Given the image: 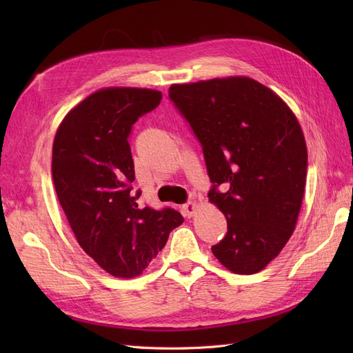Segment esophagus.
Segmentation results:
<instances>
[{"instance_id": "1", "label": "esophagus", "mask_w": 353, "mask_h": 353, "mask_svg": "<svg viewBox=\"0 0 353 353\" xmlns=\"http://www.w3.org/2000/svg\"><path fill=\"white\" fill-rule=\"evenodd\" d=\"M196 209H197L196 201H188V203H185V205L183 206V215L187 216V218H191V216L194 215Z\"/></svg>"}]
</instances>
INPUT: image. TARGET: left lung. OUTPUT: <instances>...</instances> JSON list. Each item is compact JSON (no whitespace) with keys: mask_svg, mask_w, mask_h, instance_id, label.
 I'll use <instances>...</instances> for the list:
<instances>
[{"mask_svg":"<svg viewBox=\"0 0 353 353\" xmlns=\"http://www.w3.org/2000/svg\"><path fill=\"white\" fill-rule=\"evenodd\" d=\"M169 97L203 145L215 184L209 201L227 218V236L212 253L234 274L262 271L301 213L307 169L301 123L279 94L249 77L172 83Z\"/></svg>","mask_w":353,"mask_h":353,"instance_id":"1","label":"left lung"}]
</instances>
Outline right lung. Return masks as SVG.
<instances>
[{
	"label": "right lung",
	"instance_id": "add662e5",
	"mask_svg": "<svg viewBox=\"0 0 353 353\" xmlns=\"http://www.w3.org/2000/svg\"><path fill=\"white\" fill-rule=\"evenodd\" d=\"M160 100L157 90L101 88L65 116L52 143V181L74 237L117 279L140 275L184 221L174 209H138L140 191L132 193L128 137Z\"/></svg>",
	"mask_w": 353,
	"mask_h": 353
}]
</instances>
